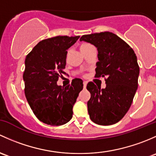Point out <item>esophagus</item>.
<instances>
[{"instance_id": "obj_1", "label": "esophagus", "mask_w": 156, "mask_h": 156, "mask_svg": "<svg viewBox=\"0 0 156 156\" xmlns=\"http://www.w3.org/2000/svg\"><path fill=\"white\" fill-rule=\"evenodd\" d=\"M86 86H87V83H86V82H83V88H84V89H86Z\"/></svg>"}]
</instances>
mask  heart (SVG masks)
<instances>
[{
    "instance_id": "heart-1",
    "label": "heart",
    "mask_w": 156,
    "mask_h": 156,
    "mask_svg": "<svg viewBox=\"0 0 156 156\" xmlns=\"http://www.w3.org/2000/svg\"><path fill=\"white\" fill-rule=\"evenodd\" d=\"M91 45L89 44V43H83V44L80 46V49H86V48L89 47V46H91Z\"/></svg>"
}]
</instances>
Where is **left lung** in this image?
I'll use <instances>...</instances> for the list:
<instances>
[{
    "label": "left lung",
    "mask_w": 156,
    "mask_h": 156,
    "mask_svg": "<svg viewBox=\"0 0 156 156\" xmlns=\"http://www.w3.org/2000/svg\"><path fill=\"white\" fill-rule=\"evenodd\" d=\"M80 41L97 48L95 77H107L105 89L92 82L88 83L90 119L101 126L115 124L128 111L137 89L140 67L136 54L123 40L109 31L83 35Z\"/></svg>",
    "instance_id": "8db88e82"
}]
</instances>
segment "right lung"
<instances>
[{"label": "right lung", "instance_id": "obj_1", "mask_svg": "<svg viewBox=\"0 0 156 156\" xmlns=\"http://www.w3.org/2000/svg\"><path fill=\"white\" fill-rule=\"evenodd\" d=\"M80 36H57L43 40L25 58V94L37 118L50 126H62L73 116V107L83 90L81 79L71 84L58 86L59 73H64L67 49Z\"/></svg>", "mask_w": 156, "mask_h": 156}]
</instances>
